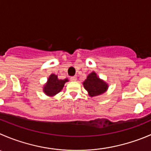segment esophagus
Masks as SVG:
<instances>
[{
  "label": "esophagus",
  "instance_id": "obj_1",
  "mask_svg": "<svg viewBox=\"0 0 151 151\" xmlns=\"http://www.w3.org/2000/svg\"><path fill=\"white\" fill-rule=\"evenodd\" d=\"M70 80H71V81H73V82L76 81V80H77V77H76V76H74V77H71Z\"/></svg>",
  "mask_w": 151,
  "mask_h": 151
}]
</instances>
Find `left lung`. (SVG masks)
Here are the masks:
<instances>
[{
    "label": "left lung",
    "mask_w": 151,
    "mask_h": 151,
    "mask_svg": "<svg viewBox=\"0 0 151 151\" xmlns=\"http://www.w3.org/2000/svg\"><path fill=\"white\" fill-rule=\"evenodd\" d=\"M83 87L88 91L89 96H100L108 91V84L99 78L95 71L90 73L83 82Z\"/></svg>",
    "instance_id": "1"
}]
</instances>
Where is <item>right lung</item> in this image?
<instances>
[{
    "instance_id": "right-lung-1",
    "label": "right lung",
    "mask_w": 151,
    "mask_h": 151,
    "mask_svg": "<svg viewBox=\"0 0 151 151\" xmlns=\"http://www.w3.org/2000/svg\"><path fill=\"white\" fill-rule=\"evenodd\" d=\"M68 82V79L61 80L58 77V75L52 74L48 78L47 82L43 85V91L48 96H55L61 91L65 83Z\"/></svg>"
}]
</instances>
